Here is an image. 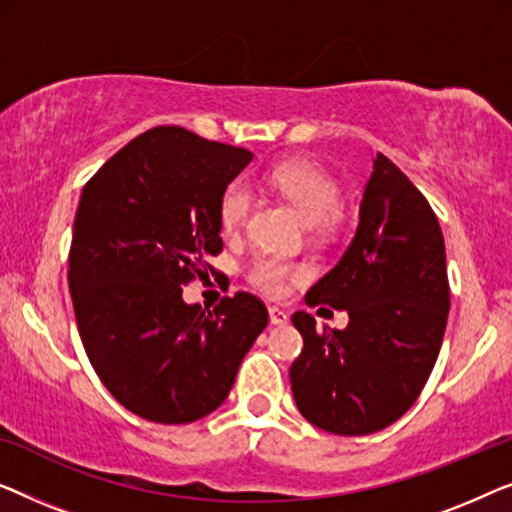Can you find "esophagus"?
Returning <instances> with one entry per match:
<instances>
[{"instance_id":"obj_1","label":"esophagus","mask_w":512,"mask_h":512,"mask_svg":"<svg viewBox=\"0 0 512 512\" xmlns=\"http://www.w3.org/2000/svg\"><path fill=\"white\" fill-rule=\"evenodd\" d=\"M269 320H271V325L283 327V325H287V322H290V315H287L285 311H280V308H276V306H271L269 308Z\"/></svg>"}]
</instances>
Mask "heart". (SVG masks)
I'll return each instance as SVG.
<instances>
[{
    "mask_svg": "<svg viewBox=\"0 0 512 512\" xmlns=\"http://www.w3.org/2000/svg\"><path fill=\"white\" fill-rule=\"evenodd\" d=\"M266 185L280 199H285L306 225L318 227L320 232H327L331 227V220H334L331 213L341 204V190L327 171L304 160H287L269 171ZM250 208H253V192L243 183L229 185L220 201L222 229L227 234L241 232ZM301 276H304V269L299 264L285 262L273 255H259L248 266L250 285L271 299L285 297L290 285Z\"/></svg>",
    "mask_w": 512,
    "mask_h": 512,
    "instance_id": "1",
    "label": "heart"
}]
</instances>
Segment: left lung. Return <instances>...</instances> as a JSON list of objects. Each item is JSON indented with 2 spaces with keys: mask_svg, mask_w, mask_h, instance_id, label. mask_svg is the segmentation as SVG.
<instances>
[{
  "mask_svg": "<svg viewBox=\"0 0 512 512\" xmlns=\"http://www.w3.org/2000/svg\"><path fill=\"white\" fill-rule=\"evenodd\" d=\"M348 311V327L318 331L292 315L304 350L290 369L299 413L318 429L364 436L390 427L420 397L450 311L445 243L429 201L383 153L373 157L348 250L306 294Z\"/></svg>",
  "mask_w": 512,
  "mask_h": 512,
  "instance_id": "left-lung-1",
  "label": "left lung"
}]
</instances>
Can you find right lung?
Returning <instances> with one entry per match:
<instances>
[{
	"label": "right lung",
	"instance_id": "right-lung-1",
	"mask_svg": "<svg viewBox=\"0 0 512 512\" xmlns=\"http://www.w3.org/2000/svg\"><path fill=\"white\" fill-rule=\"evenodd\" d=\"M250 162L246 148L153 127L83 187L69 250L78 334L106 390L143 420L213 413L269 322L248 292L208 313L183 301L222 250V194Z\"/></svg>",
	"mask_w": 512,
	"mask_h": 512
}]
</instances>
